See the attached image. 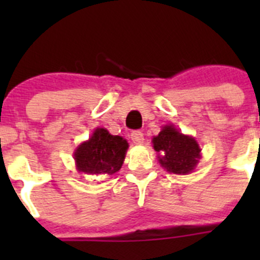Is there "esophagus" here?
<instances>
[{"instance_id": "obj_1", "label": "esophagus", "mask_w": 260, "mask_h": 260, "mask_svg": "<svg viewBox=\"0 0 260 260\" xmlns=\"http://www.w3.org/2000/svg\"><path fill=\"white\" fill-rule=\"evenodd\" d=\"M131 138H132L133 143H136V145H142L143 141H145V136L141 131H133L131 133Z\"/></svg>"}]
</instances>
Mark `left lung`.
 Wrapping results in <instances>:
<instances>
[{
    "label": "left lung",
    "mask_w": 260,
    "mask_h": 260,
    "mask_svg": "<svg viewBox=\"0 0 260 260\" xmlns=\"http://www.w3.org/2000/svg\"><path fill=\"white\" fill-rule=\"evenodd\" d=\"M158 153L159 164L172 174H190L200 158V147L192 137L181 135L172 125H166L152 140Z\"/></svg>",
    "instance_id": "left-lung-1"
}]
</instances>
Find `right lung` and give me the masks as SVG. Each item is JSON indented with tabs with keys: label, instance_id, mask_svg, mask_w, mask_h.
I'll list each match as a JSON object with an SVG mask.
<instances>
[{
	"label": "right lung",
	"instance_id": "obj_1",
	"mask_svg": "<svg viewBox=\"0 0 260 260\" xmlns=\"http://www.w3.org/2000/svg\"><path fill=\"white\" fill-rule=\"evenodd\" d=\"M128 148L127 141L96 128L89 141L81 143L74 153L77 167L88 175H113L119 171Z\"/></svg>",
	"mask_w": 260,
	"mask_h": 260
}]
</instances>
